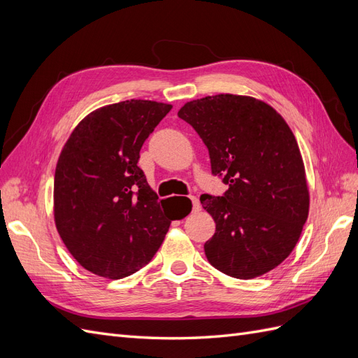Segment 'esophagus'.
Wrapping results in <instances>:
<instances>
[{
  "label": "esophagus",
  "mask_w": 358,
  "mask_h": 358,
  "mask_svg": "<svg viewBox=\"0 0 358 358\" xmlns=\"http://www.w3.org/2000/svg\"><path fill=\"white\" fill-rule=\"evenodd\" d=\"M189 200H191V203H192V210H199V209H200V201H199V199L191 196Z\"/></svg>",
  "instance_id": "34e87169"
}]
</instances>
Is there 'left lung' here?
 <instances>
[{"label": "left lung", "instance_id": "8db88e82", "mask_svg": "<svg viewBox=\"0 0 358 358\" xmlns=\"http://www.w3.org/2000/svg\"><path fill=\"white\" fill-rule=\"evenodd\" d=\"M178 116L209 149L213 175L229 189L200 197L216 224L204 254L220 272L252 279L278 267L297 245L309 188L297 140L272 106L218 94L183 104Z\"/></svg>", "mask_w": 358, "mask_h": 358}]
</instances>
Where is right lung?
<instances>
[{"label":"right lung","instance_id":"add662e5","mask_svg":"<svg viewBox=\"0 0 358 358\" xmlns=\"http://www.w3.org/2000/svg\"><path fill=\"white\" fill-rule=\"evenodd\" d=\"M171 107L150 100L100 107L82 119L61 150L53 218L69 252L94 275L136 273L152 259L170 222L183 218L164 210L137 166L145 140Z\"/></svg>","mask_w":358,"mask_h":358}]
</instances>
